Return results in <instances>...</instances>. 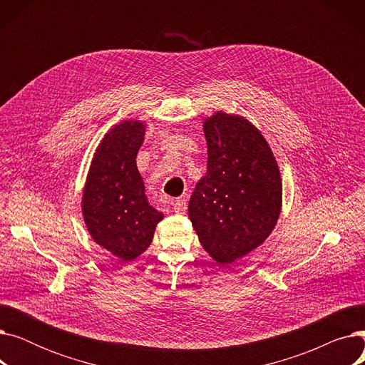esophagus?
<instances>
[{"label":"esophagus","instance_id":"34e87169","mask_svg":"<svg viewBox=\"0 0 365 365\" xmlns=\"http://www.w3.org/2000/svg\"><path fill=\"white\" fill-rule=\"evenodd\" d=\"M173 210H175L178 215H185L187 210V204L185 200H176L175 204H173Z\"/></svg>","mask_w":365,"mask_h":365}]
</instances>
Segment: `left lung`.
<instances>
[{
	"mask_svg": "<svg viewBox=\"0 0 365 365\" xmlns=\"http://www.w3.org/2000/svg\"><path fill=\"white\" fill-rule=\"evenodd\" d=\"M207 175L189 201V217L204 250L227 264L257 248L278 220L282 185L260 131L237 115L204 123Z\"/></svg>",
	"mask_w": 365,
	"mask_h": 365,
	"instance_id": "8db88e82",
	"label": "left lung"
}]
</instances>
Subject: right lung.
I'll use <instances>...</instances> for the list:
<instances>
[{"label":"right lung","instance_id":"1","mask_svg":"<svg viewBox=\"0 0 365 365\" xmlns=\"http://www.w3.org/2000/svg\"><path fill=\"white\" fill-rule=\"evenodd\" d=\"M145 127L124 121L113 127L93 158L83 197V215L93 240L127 262L150 245L163 213L149 205L136 167Z\"/></svg>","mask_w":365,"mask_h":365}]
</instances>
